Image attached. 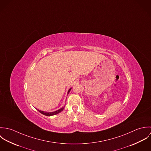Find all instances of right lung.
Segmentation results:
<instances>
[{"mask_svg": "<svg viewBox=\"0 0 151 151\" xmlns=\"http://www.w3.org/2000/svg\"><path fill=\"white\" fill-rule=\"evenodd\" d=\"M71 89V88L69 89V90L68 91V92H67V94H68V93L70 92V90ZM65 107H63V108H60V109L58 110H56L55 111H52V112H46V111H43L42 110H38L41 113H42L43 115H45V116H53V115H55V114H57L58 113H59L60 112H61L62 111H63V110L64 109Z\"/></svg>", "mask_w": 151, "mask_h": 151, "instance_id": "obj_1", "label": "right lung"}]
</instances>
